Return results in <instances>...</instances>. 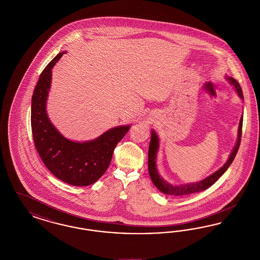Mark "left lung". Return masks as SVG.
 Returning <instances> with one entry per match:
<instances>
[{
	"label": "left lung",
	"instance_id": "obj_1",
	"mask_svg": "<svg viewBox=\"0 0 260 260\" xmlns=\"http://www.w3.org/2000/svg\"><path fill=\"white\" fill-rule=\"evenodd\" d=\"M226 79L228 80V82L235 87L236 91L239 95L240 99H244L243 95V91L242 88L240 87L239 83L236 81L234 78L232 77H228L226 76ZM243 118L244 116H241L240 119V123H239V127H238V137H237V141H236L235 146L232 150V152L229 155L228 160L223 165L222 167L216 171L215 173H212L209 175L208 177H206L205 179L197 181V182H190V183H185V184H172L170 182H168L167 180H165L162 178L161 174L158 172V168H157V154L159 151L160 147V140L159 137L157 136L156 132L154 129H152L151 132V140H150V144H149L148 151V171L149 175L154 183V185L156 186L161 193L166 194V195H173V196H186V195H190V194H194V193H198L201 191H204L206 189H208L209 187L212 185L213 183H215L218 178L222 175L223 173L227 171V169L230 167V165L232 164V161L235 159L236 154L240 147V143H241V136H242V126H243Z\"/></svg>",
	"mask_w": 260,
	"mask_h": 260
}]
</instances>
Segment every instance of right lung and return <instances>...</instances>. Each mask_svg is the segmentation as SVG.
I'll return each mask as SVG.
<instances>
[{
	"mask_svg": "<svg viewBox=\"0 0 260 260\" xmlns=\"http://www.w3.org/2000/svg\"><path fill=\"white\" fill-rule=\"evenodd\" d=\"M66 53H58L44 69L34 89L31 104V126L35 147L45 166L55 177L74 186L96 182L110 165L116 145L122 140L129 124L112 127L99 137L83 142L62 136L47 113L52 68Z\"/></svg>",
	"mask_w": 260,
	"mask_h": 260,
	"instance_id": "obj_1",
	"label": "right lung"
}]
</instances>
